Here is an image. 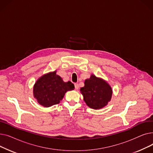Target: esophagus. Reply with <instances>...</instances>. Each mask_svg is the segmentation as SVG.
I'll list each match as a JSON object with an SVG mask.
<instances>
[{
  "instance_id": "obj_1",
  "label": "esophagus",
  "mask_w": 153,
  "mask_h": 153,
  "mask_svg": "<svg viewBox=\"0 0 153 153\" xmlns=\"http://www.w3.org/2000/svg\"><path fill=\"white\" fill-rule=\"evenodd\" d=\"M74 86H75V89H79V84H74Z\"/></svg>"
}]
</instances>
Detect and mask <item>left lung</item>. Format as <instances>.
I'll return each mask as SVG.
<instances>
[{
  "label": "left lung",
  "mask_w": 153,
  "mask_h": 153,
  "mask_svg": "<svg viewBox=\"0 0 153 153\" xmlns=\"http://www.w3.org/2000/svg\"><path fill=\"white\" fill-rule=\"evenodd\" d=\"M81 93L88 107L99 110L110 102L113 91L105 80L91 74L89 79L85 80L84 86L81 88Z\"/></svg>",
  "instance_id": "1"
}]
</instances>
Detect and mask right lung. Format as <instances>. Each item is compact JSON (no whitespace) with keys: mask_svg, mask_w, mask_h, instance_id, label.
<instances>
[{"mask_svg":"<svg viewBox=\"0 0 153 153\" xmlns=\"http://www.w3.org/2000/svg\"><path fill=\"white\" fill-rule=\"evenodd\" d=\"M74 89L71 82H64L56 74V71L50 72L39 77L33 85V97L44 107L58 104L63 99L66 92Z\"/></svg>","mask_w":153,"mask_h":153,"instance_id":"1","label":"right lung"}]
</instances>
